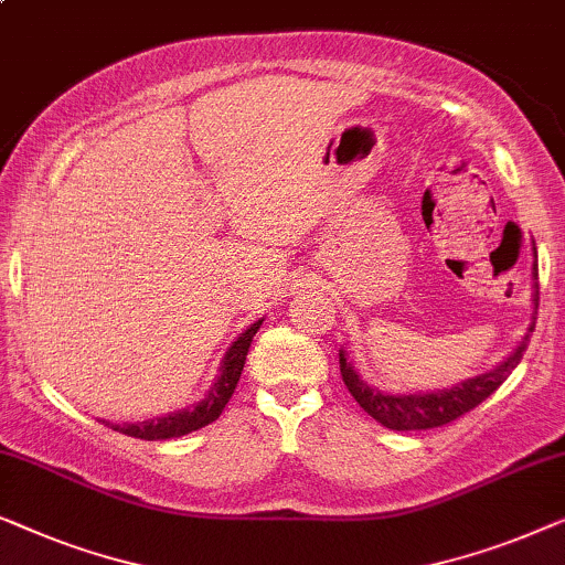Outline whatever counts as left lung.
Returning a JSON list of instances; mask_svg holds the SVG:
<instances>
[{"label":"left lung","mask_w":565,"mask_h":565,"mask_svg":"<svg viewBox=\"0 0 565 565\" xmlns=\"http://www.w3.org/2000/svg\"><path fill=\"white\" fill-rule=\"evenodd\" d=\"M532 276L537 279V256H535V268H532ZM537 284L535 294H532V305H535L537 315ZM537 320V317H532ZM535 330V322L530 324L527 335L522 338V343L514 348L510 359L502 361L497 369L487 373H479V376L460 381V384L450 388H438V392H419V394H384L379 388L365 384V381L355 373L353 363L348 361V353L340 348V376H343L348 392L353 394V399L361 404V407L369 412V415L381 423L388 430H430V427H443L458 419L466 412L497 392L499 386L504 384L507 376L518 369L522 361V353L527 351L530 332Z\"/></svg>","instance_id":"left-lung-1"}]
</instances>
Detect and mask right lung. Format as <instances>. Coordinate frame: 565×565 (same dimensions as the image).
Returning a JSON list of instances; mask_svg holds the SVG:
<instances>
[{
	"mask_svg": "<svg viewBox=\"0 0 565 565\" xmlns=\"http://www.w3.org/2000/svg\"><path fill=\"white\" fill-rule=\"evenodd\" d=\"M260 324L264 320L253 322L248 330L241 332V338L235 340L233 345H230V351L225 353V359H222L220 365V376L214 384L210 386V392L202 402L192 404L189 409H181V412H171V415L166 417H153V419H146V423H122V425H113V423H102L113 427V430L122 433V435H130V438H140V440H169V438H181V435H189L194 430H200V427L214 423L222 415V409H225V404L230 402V396H233L237 381H241V373H243V365H245V355H248V348L253 343V335H256Z\"/></svg>",
	"mask_w": 565,
	"mask_h": 565,
	"instance_id": "right-lung-1",
	"label": "right lung"
}]
</instances>
